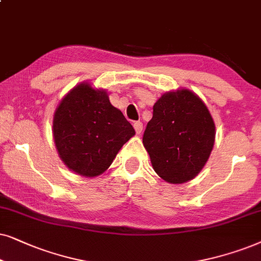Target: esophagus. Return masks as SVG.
<instances>
[{"label": "esophagus", "instance_id": "34e87169", "mask_svg": "<svg viewBox=\"0 0 261 261\" xmlns=\"http://www.w3.org/2000/svg\"><path fill=\"white\" fill-rule=\"evenodd\" d=\"M134 128L137 134H141L142 130H143V124H142V121H135Z\"/></svg>", "mask_w": 261, "mask_h": 261}]
</instances>
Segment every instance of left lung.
Instances as JSON below:
<instances>
[{
    "mask_svg": "<svg viewBox=\"0 0 261 261\" xmlns=\"http://www.w3.org/2000/svg\"><path fill=\"white\" fill-rule=\"evenodd\" d=\"M215 142L213 117L189 89L163 94L152 107L143 144L154 171L171 184H182L201 171Z\"/></svg>",
    "mask_w": 261,
    "mask_h": 261,
    "instance_id": "obj_1",
    "label": "left lung"
}]
</instances>
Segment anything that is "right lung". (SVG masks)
I'll list each match as a JSON object with an SVG mask.
<instances>
[{
  "instance_id": "right-lung-1",
  "label": "right lung",
  "mask_w": 261,
  "mask_h": 261,
  "mask_svg": "<svg viewBox=\"0 0 261 261\" xmlns=\"http://www.w3.org/2000/svg\"><path fill=\"white\" fill-rule=\"evenodd\" d=\"M135 135L105 90L81 83L68 93L54 117V138L60 158L83 176L106 171L120 148Z\"/></svg>"
}]
</instances>
